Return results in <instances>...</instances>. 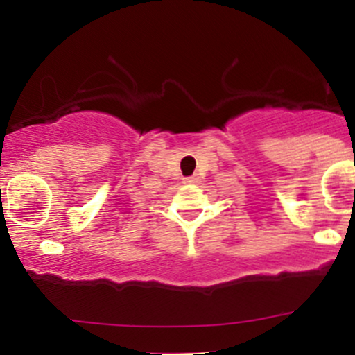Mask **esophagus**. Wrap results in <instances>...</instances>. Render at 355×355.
Wrapping results in <instances>:
<instances>
[{"instance_id": "esophagus-1", "label": "esophagus", "mask_w": 355, "mask_h": 355, "mask_svg": "<svg viewBox=\"0 0 355 355\" xmlns=\"http://www.w3.org/2000/svg\"><path fill=\"white\" fill-rule=\"evenodd\" d=\"M183 182H185V183H195V182H198V178L197 177H187V178H183Z\"/></svg>"}]
</instances>
